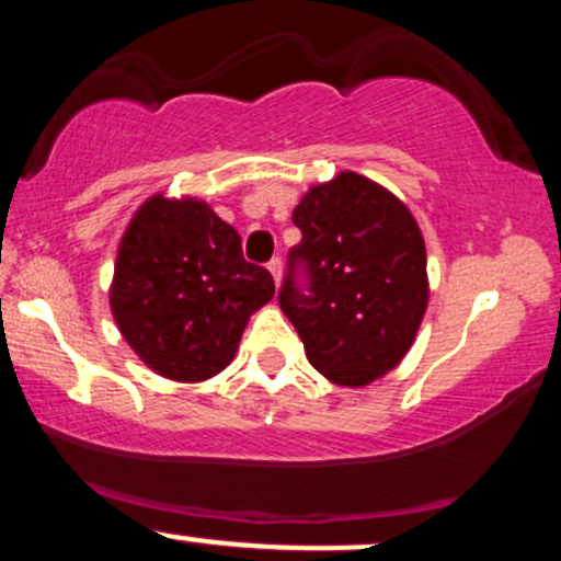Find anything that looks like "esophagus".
I'll list each match as a JSON object with an SVG mask.
<instances>
[{
  "label": "esophagus",
  "mask_w": 561,
  "mask_h": 561,
  "mask_svg": "<svg viewBox=\"0 0 561 561\" xmlns=\"http://www.w3.org/2000/svg\"><path fill=\"white\" fill-rule=\"evenodd\" d=\"M268 272H272L274 282H276V285H279V276H282V261H279V259H272V261H268Z\"/></svg>",
  "instance_id": "34e87169"
}]
</instances>
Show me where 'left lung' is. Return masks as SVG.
<instances>
[{"label":"left lung","instance_id":"1","mask_svg":"<svg viewBox=\"0 0 561 561\" xmlns=\"http://www.w3.org/2000/svg\"><path fill=\"white\" fill-rule=\"evenodd\" d=\"M276 295L308 362L332 382L362 388L396 369L427 308V253L414 216L388 190L340 173L293 210Z\"/></svg>","mask_w":561,"mask_h":561}]
</instances>
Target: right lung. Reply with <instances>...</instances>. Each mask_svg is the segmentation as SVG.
<instances>
[{"mask_svg":"<svg viewBox=\"0 0 561 561\" xmlns=\"http://www.w3.org/2000/svg\"><path fill=\"white\" fill-rule=\"evenodd\" d=\"M272 298V274L199 199H147L121 240L113 317L141 362L176 382L218 375Z\"/></svg>","mask_w":561,"mask_h":561,"instance_id":"right-lung-1","label":"right lung"}]
</instances>
